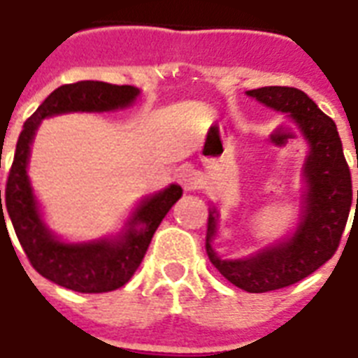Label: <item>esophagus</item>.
<instances>
[{
	"label": "esophagus",
	"mask_w": 358,
	"mask_h": 358,
	"mask_svg": "<svg viewBox=\"0 0 358 358\" xmlns=\"http://www.w3.org/2000/svg\"><path fill=\"white\" fill-rule=\"evenodd\" d=\"M178 182L185 191H196L202 184L201 174L196 173L193 167H182V169H180Z\"/></svg>",
	"instance_id": "1"
}]
</instances>
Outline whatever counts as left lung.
<instances>
[{
  "label": "left lung",
  "instance_id": "8db88e82",
  "mask_svg": "<svg viewBox=\"0 0 358 358\" xmlns=\"http://www.w3.org/2000/svg\"><path fill=\"white\" fill-rule=\"evenodd\" d=\"M247 94L288 115L310 146L303 165L306 189L294 234L250 258L223 260L212 247L217 236V210L212 208L208 215L206 252L210 262L238 288L249 294H264L299 282L333 258L350 217L353 189L336 124L305 92L294 87H262L247 91Z\"/></svg>",
  "mask_w": 358,
  "mask_h": 358
}]
</instances>
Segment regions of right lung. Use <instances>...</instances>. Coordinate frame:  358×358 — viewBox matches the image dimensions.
<instances>
[{
  "label": "right lung",
  "instance_id": "add662e5",
  "mask_svg": "<svg viewBox=\"0 0 358 358\" xmlns=\"http://www.w3.org/2000/svg\"><path fill=\"white\" fill-rule=\"evenodd\" d=\"M137 96L139 89L135 87L111 85L103 81H78L61 85L25 120L18 137L5 187V208L1 206L0 191V227L3 224V229H7V212L31 266L42 277L63 288L81 294H103L128 282L145 258L152 236L163 217L182 196V187L173 184L156 195L146 196L128 219L126 230L115 238L94 239L87 243H64L55 238L42 221L38 202L27 176V162L35 131L46 117L74 111H115L131 106Z\"/></svg>",
  "mask_w": 358,
  "mask_h": 358
}]
</instances>
